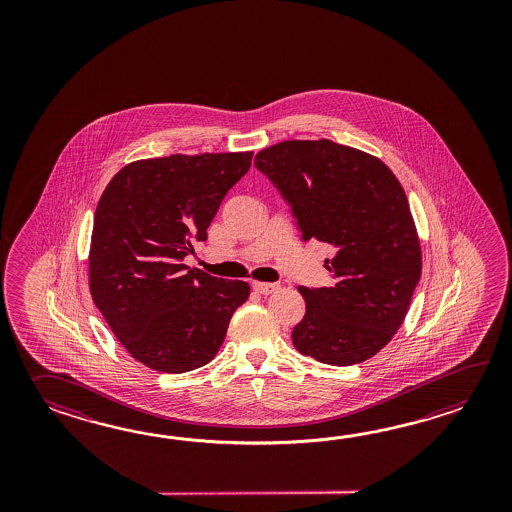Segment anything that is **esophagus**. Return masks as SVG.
Returning a JSON list of instances; mask_svg holds the SVG:
<instances>
[{"mask_svg": "<svg viewBox=\"0 0 512 512\" xmlns=\"http://www.w3.org/2000/svg\"><path fill=\"white\" fill-rule=\"evenodd\" d=\"M252 289H254L256 293L272 294L280 289V283L254 282L252 283Z\"/></svg>", "mask_w": 512, "mask_h": 512, "instance_id": "esophagus-1", "label": "esophagus"}]
</instances>
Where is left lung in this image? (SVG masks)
Instances as JSON below:
<instances>
[{"label": "left lung", "mask_w": 512, "mask_h": 512, "mask_svg": "<svg viewBox=\"0 0 512 512\" xmlns=\"http://www.w3.org/2000/svg\"><path fill=\"white\" fill-rule=\"evenodd\" d=\"M254 166L293 210L302 240L335 251L331 287H298L305 315L294 348L331 366L370 359L403 324L421 278L403 186L377 157L327 139L278 142Z\"/></svg>", "instance_id": "1"}]
</instances>
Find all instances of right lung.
<instances>
[{"mask_svg": "<svg viewBox=\"0 0 512 512\" xmlns=\"http://www.w3.org/2000/svg\"><path fill=\"white\" fill-rule=\"evenodd\" d=\"M252 152L144 159L115 175L98 201L89 289L133 359L164 373L208 364L251 287L186 267Z\"/></svg>", "mask_w": 512, "mask_h": 512, "instance_id": "add662e5", "label": "right lung"}]
</instances>
